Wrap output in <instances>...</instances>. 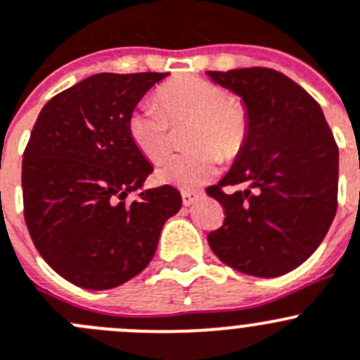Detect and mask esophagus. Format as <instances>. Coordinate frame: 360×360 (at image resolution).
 I'll return each instance as SVG.
<instances>
[{
    "mask_svg": "<svg viewBox=\"0 0 360 360\" xmlns=\"http://www.w3.org/2000/svg\"><path fill=\"white\" fill-rule=\"evenodd\" d=\"M203 194L200 191H182V202L186 207H191L193 203H196Z\"/></svg>",
    "mask_w": 360,
    "mask_h": 360,
    "instance_id": "esophagus-1",
    "label": "esophagus"
}]
</instances>
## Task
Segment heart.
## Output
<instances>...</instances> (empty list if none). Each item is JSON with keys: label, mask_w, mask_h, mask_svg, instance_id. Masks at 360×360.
I'll use <instances>...</instances> for the list:
<instances>
[{"label": "heart", "mask_w": 360, "mask_h": 360, "mask_svg": "<svg viewBox=\"0 0 360 360\" xmlns=\"http://www.w3.org/2000/svg\"><path fill=\"white\" fill-rule=\"evenodd\" d=\"M158 107L143 101L128 115V135L134 146L150 162H160L171 146L169 123L193 120L187 144L193 150L173 155L157 174L171 186L194 189L207 184L219 171L223 153L236 157L248 135L245 105L229 96L225 87L200 77H182L158 89Z\"/></svg>", "instance_id": "1"}]
</instances>
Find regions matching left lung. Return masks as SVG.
I'll use <instances>...</instances> for the list:
<instances>
[{"instance_id":"left-lung-1","label":"left lung","mask_w":360,"mask_h":360,"mask_svg":"<svg viewBox=\"0 0 360 360\" xmlns=\"http://www.w3.org/2000/svg\"><path fill=\"white\" fill-rule=\"evenodd\" d=\"M240 98L248 135L229 173L207 189L225 223L209 233L221 262L271 278L292 271L316 252L338 210L339 150L318 101L268 68L207 71ZM245 183V191L223 186Z\"/></svg>"}]
</instances>
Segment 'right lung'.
<instances>
[{
  "label": "right lung",
  "instance_id": "obj_1",
  "mask_svg": "<svg viewBox=\"0 0 360 360\" xmlns=\"http://www.w3.org/2000/svg\"><path fill=\"white\" fill-rule=\"evenodd\" d=\"M167 72H98L39 114L22 155L25 221L55 271L92 291L117 288L153 259L182 207L174 187L141 191L153 173L128 135V115Z\"/></svg>",
  "mask_w": 360,
  "mask_h": 360
}]
</instances>
